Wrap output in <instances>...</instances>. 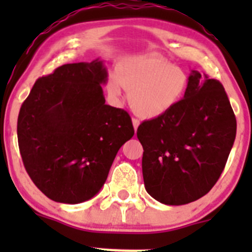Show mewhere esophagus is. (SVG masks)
Here are the masks:
<instances>
[{
	"label": "esophagus",
	"mask_w": 252,
	"mask_h": 252,
	"mask_svg": "<svg viewBox=\"0 0 252 252\" xmlns=\"http://www.w3.org/2000/svg\"><path fill=\"white\" fill-rule=\"evenodd\" d=\"M131 122H133V126H134V129H135V131H136V129H138V126H139V124H140V122H139V119H136V118L131 119Z\"/></svg>",
	"instance_id": "1"
}]
</instances>
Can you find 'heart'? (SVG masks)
<instances>
[{"mask_svg": "<svg viewBox=\"0 0 252 252\" xmlns=\"http://www.w3.org/2000/svg\"><path fill=\"white\" fill-rule=\"evenodd\" d=\"M189 86L184 69L159 56H134L117 65V78L107 83L114 102L122 97V88L129 91L128 102L136 116L151 119L161 117L182 101Z\"/></svg>", "mask_w": 252, "mask_h": 252, "instance_id": "b5f03b06", "label": "heart"}]
</instances>
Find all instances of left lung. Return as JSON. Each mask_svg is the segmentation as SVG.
Here are the masks:
<instances>
[{
	"instance_id": "8db88e82",
	"label": "left lung",
	"mask_w": 252,
	"mask_h": 252,
	"mask_svg": "<svg viewBox=\"0 0 252 252\" xmlns=\"http://www.w3.org/2000/svg\"><path fill=\"white\" fill-rule=\"evenodd\" d=\"M146 191L164 205H185L207 194L227 163L236 119L222 84L191 70L179 103L136 131Z\"/></svg>"
}]
</instances>
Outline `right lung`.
I'll list each match as a JSON object with an SVG mask.
<instances>
[{
  "label": "right lung",
  "instance_id": "add662e5",
  "mask_svg": "<svg viewBox=\"0 0 252 252\" xmlns=\"http://www.w3.org/2000/svg\"><path fill=\"white\" fill-rule=\"evenodd\" d=\"M103 61L70 63L37 79L18 116L23 163L48 199L80 204L101 190L117 152L134 135L131 118L106 105Z\"/></svg>",
  "mask_w": 252,
  "mask_h": 252
}]
</instances>
